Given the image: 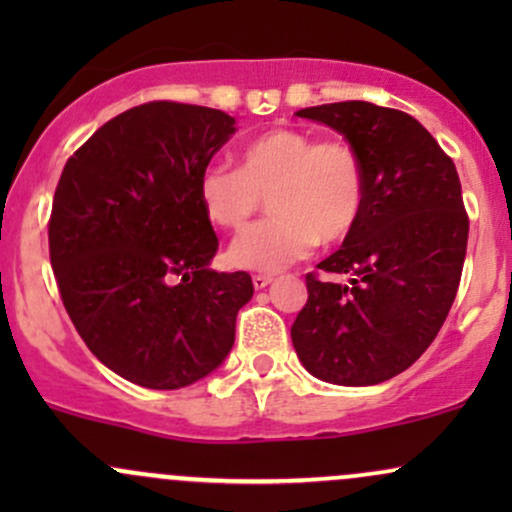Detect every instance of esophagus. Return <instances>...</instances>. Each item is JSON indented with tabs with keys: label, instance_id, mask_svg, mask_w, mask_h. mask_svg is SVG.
<instances>
[{
	"label": "esophagus",
	"instance_id": "obj_1",
	"mask_svg": "<svg viewBox=\"0 0 512 512\" xmlns=\"http://www.w3.org/2000/svg\"><path fill=\"white\" fill-rule=\"evenodd\" d=\"M272 281H274L272 274H255V276H252V286H255L257 291L264 289V286H269Z\"/></svg>",
	"mask_w": 512,
	"mask_h": 512
}]
</instances>
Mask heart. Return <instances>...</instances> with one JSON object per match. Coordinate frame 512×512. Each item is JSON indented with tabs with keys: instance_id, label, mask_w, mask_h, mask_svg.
<instances>
[{
	"instance_id": "1",
	"label": "heart",
	"mask_w": 512,
	"mask_h": 512,
	"mask_svg": "<svg viewBox=\"0 0 512 512\" xmlns=\"http://www.w3.org/2000/svg\"><path fill=\"white\" fill-rule=\"evenodd\" d=\"M207 219L238 231L262 209L272 214L250 226L228 248L233 267L279 272L315 245L337 243L356 228L366 199L361 156L344 139H320L276 127L240 151V168L209 166L197 180Z\"/></svg>"
}]
</instances>
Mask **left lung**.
<instances>
[{
	"label": "left lung",
	"mask_w": 512,
	"mask_h": 512,
	"mask_svg": "<svg viewBox=\"0 0 512 512\" xmlns=\"http://www.w3.org/2000/svg\"><path fill=\"white\" fill-rule=\"evenodd\" d=\"M361 156V219L317 269L346 284L305 276L308 303L291 327L301 363L332 385H378L431 346L460 286L469 219L452 158L419 120L366 101L303 108Z\"/></svg>",
	"instance_id": "obj_1"
}]
</instances>
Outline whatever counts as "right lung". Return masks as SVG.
Wrapping results in <instances>:
<instances>
[{
	"label": "right lung",
	"mask_w": 512,
	"mask_h": 512,
	"mask_svg": "<svg viewBox=\"0 0 512 512\" xmlns=\"http://www.w3.org/2000/svg\"><path fill=\"white\" fill-rule=\"evenodd\" d=\"M236 132L223 110L154 101L125 110L69 158L50 262L76 332L120 378L180 390L221 366L248 272H214L219 238L197 180Z\"/></svg>",
	"instance_id": "add662e5"
}]
</instances>
